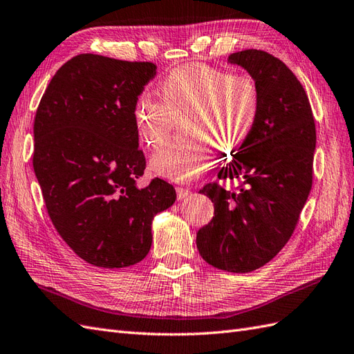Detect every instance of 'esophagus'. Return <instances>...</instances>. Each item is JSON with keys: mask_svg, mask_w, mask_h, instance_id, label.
Returning <instances> with one entry per match:
<instances>
[{"mask_svg": "<svg viewBox=\"0 0 354 354\" xmlns=\"http://www.w3.org/2000/svg\"><path fill=\"white\" fill-rule=\"evenodd\" d=\"M176 190H177V199L178 201H183V199H186V198L192 195V192H190V190L186 189V187H177Z\"/></svg>", "mask_w": 354, "mask_h": 354, "instance_id": "1", "label": "esophagus"}]
</instances>
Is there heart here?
I'll list each match as a JSON object with an SVG mask.
<instances>
[{
    "label": "heart",
    "mask_w": 354,
    "mask_h": 354,
    "mask_svg": "<svg viewBox=\"0 0 354 354\" xmlns=\"http://www.w3.org/2000/svg\"><path fill=\"white\" fill-rule=\"evenodd\" d=\"M160 92L165 102L140 95L132 109L133 125L142 145L153 149L168 138L177 118L190 114L187 133L192 138L167 145L150 159L156 176L180 183L212 167L217 149L223 153L240 149L259 113V92L250 77L199 62L171 71Z\"/></svg>",
    "instance_id": "1"
}]
</instances>
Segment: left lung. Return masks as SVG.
I'll return each instance as SVG.
<instances>
[{
  "label": "left lung",
  "instance_id": "8db88e82",
  "mask_svg": "<svg viewBox=\"0 0 354 354\" xmlns=\"http://www.w3.org/2000/svg\"><path fill=\"white\" fill-rule=\"evenodd\" d=\"M227 64L250 74L259 113L250 137L217 173L244 187L201 190L213 201L214 216L198 231L196 247L214 268L250 272L281 250L298 223L313 183L316 125L302 84L280 59L252 49L232 53Z\"/></svg>",
  "mask_w": 354,
  "mask_h": 354
}]
</instances>
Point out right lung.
I'll return each instance as SVG.
<instances>
[{
    "label": "right lung",
    "mask_w": 354,
    "mask_h": 354,
    "mask_svg": "<svg viewBox=\"0 0 354 354\" xmlns=\"http://www.w3.org/2000/svg\"><path fill=\"white\" fill-rule=\"evenodd\" d=\"M156 75L151 62L83 53L56 71L34 120V173L52 223L83 261L125 268L147 256L153 217L176 190L146 187L132 109Z\"/></svg>",
    "instance_id": "1"
}]
</instances>
